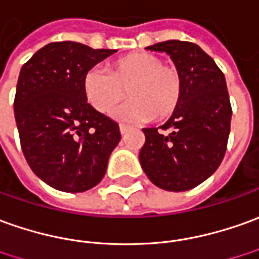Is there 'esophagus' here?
I'll return each instance as SVG.
<instances>
[{"label": "esophagus", "instance_id": "34e87169", "mask_svg": "<svg viewBox=\"0 0 259 259\" xmlns=\"http://www.w3.org/2000/svg\"><path fill=\"white\" fill-rule=\"evenodd\" d=\"M130 130H131V126L130 125H125V124H119V131H121V134H122V135L128 133Z\"/></svg>", "mask_w": 259, "mask_h": 259}]
</instances>
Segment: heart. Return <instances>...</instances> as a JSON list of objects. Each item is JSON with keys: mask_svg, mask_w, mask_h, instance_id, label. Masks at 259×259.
<instances>
[{"mask_svg": "<svg viewBox=\"0 0 259 259\" xmlns=\"http://www.w3.org/2000/svg\"><path fill=\"white\" fill-rule=\"evenodd\" d=\"M183 77L178 67L162 65L152 53H131L108 65V73L92 69L85 73L83 92L89 104L108 114L125 90L131 99L111 112L122 121L169 118L183 99Z\"/></svg>", "mask_w": 259, "mask_h": 259, "instance_id": "b5f03b06", "label": "heart"}]
</instances>
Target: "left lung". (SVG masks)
Here are the masks:
<instances>
[{"mask_svg":"<svg viewBox=\"0 0 259 259\" xmlns=\"http://www.w3.org/2000/svg\"><path fill=\"white\" fill-rule=\"evenodd\" d=\"M147 49L170 56L185 89L181 106L160 130H142L141 166L155 186L169 192L190 190L214 174L227 149L233 111L226 77L192 42L166 40Z\"/></svg>","mask_w":259,"mask_h":259,"instance_id":"1","label":"left lung"}]
</instances>
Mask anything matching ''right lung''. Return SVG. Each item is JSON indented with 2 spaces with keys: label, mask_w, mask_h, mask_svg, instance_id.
<instances>
[{
  "label": "right lung",
  "mask_w": 259,
  "mask_h": 259,
  "mask_svg": "<svg viewBox=\"0 0 259 259\" xmlns=\"http://www.w3.org/2000/svg\"><path fill=\"white\" fill-rule=\"evenodd\" d=\"M115 52L53 42L21 69L14 100L21 147L33 174L53 189L80 193L106 175L119 126L87 103L83 80Z\"/></svg>",
  "instance_id": "right-lung-1"
}]
</instances>
